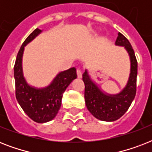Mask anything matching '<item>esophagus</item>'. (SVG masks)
Returning <instances> with one entry per match:
<instances>
[{
	"label": "esophagus",
	"instance_id": "esophagus-1",
	"mask_svg": "<svg viewBox=\"0 0 152 152\" xmlns=\"http://www.w3.org/2000/svg\"><path fill=\"white\" fill-rule=\"evenodd\" d=\"M76 72H77V76H78V78H81V77H82V71H81V69H77Z\"/></svg>",
	"mask_w": 152,
	"mask_h": 152
}]
</instances>
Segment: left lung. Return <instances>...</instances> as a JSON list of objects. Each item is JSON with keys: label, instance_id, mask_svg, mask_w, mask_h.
I'll return each mask as SVG.
<instances>
[{"label": "left lung", "instance_id": "obj_1", "mask_svg": "<svg viewBox=\"0 0 152 152\" xmlns=\"http://www.w3.org/2000/svg\"><path fill=\"white\" fill-rule=\"evenodd\" d=\"M115 44L125 46L130 57L131 69L127 85L118 95H107L91 80L88 71L83 74L85 85L84 99L87 108L95 118L105 121H113L125 114L134 99L137 92V61L129 41L121 33H118Z\"/></svg>", "mask_w": 152, "mask_h": 152}]
</instances>
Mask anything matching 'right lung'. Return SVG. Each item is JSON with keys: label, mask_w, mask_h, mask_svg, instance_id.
<instances>
[{"label": "right lung", "mask_w": 152, "mask_h": 152, "mask_svg": "<svg viewBox=\"0 0 152 152\" xmlns=\"http://www.w3.org/2000/svg\"><path fill=\"white\" fill-rule=\"evenodd\" d=\"M41 32V30L36 28L22 44L15 59L14 77L15 97L23 110L35 122L45 123L56 117L61 105L63 93L77 75L76 69L71 68L60 72L52 83L45 88L38 89L27 84L23 75V53L24 46Z\"/></svg>", "instance_id": "1"}]
</instances>
